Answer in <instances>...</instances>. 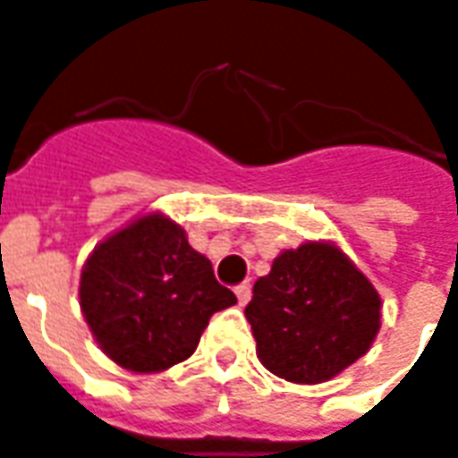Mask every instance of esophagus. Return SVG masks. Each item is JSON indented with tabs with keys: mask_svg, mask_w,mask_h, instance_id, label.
<instances>
[{
	"mask_svg": "<svg viewBox=\"0 0 458 458\" xmlns=\"http://www.w3.org/2000/svg\"><path fill=\"white\" fill-rule=\"evenodd\" d=\"M235 296H238V303L240 306H245L247 301H250V298H252V286H250V284H240L238 289H235Z\"/></svg>",
	"mask_w": 458,
	"mask_h": 458,
	"instance_id": "1",
	"label": "esophagus"
}]
</instances>
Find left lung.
Returning <instances> with one entry per match:
<instances>
[{"mask_svg": "<svg viewBox=\"0 0 458 458\" xmlns=\"http://www.w3.org/2000/svg\"><path fill=\"white\" fill-rule=\"evenodd\" d=\"M245 315L264 367L310 386L367 354L381 330V296L335 242L308 240L257 279Z\"/></svg>", "mask_w": 458, "mask_h": 458, "instance_id": "1", "label": "left lung"}]
</instances>
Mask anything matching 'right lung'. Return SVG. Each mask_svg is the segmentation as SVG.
I'll use <instances>...</instances> for the list:
<instances>
[{"instance_id": "obj_1", "label": "right lung", "mask_w": 458, "mask_h": 458, "mask_svg": "<svg viewBox=\"0 0 458 458\" xmlns=\"http://www.w3.org/2000/svg\"><path fill=\"white\" fill-rule=\"evenodd\" d=\"M235 303L211 259L160 211L101 240L80 276V308L94 340L133 374L167 371L191 357L211 315Z\"/></svg>"}]
</instances>
